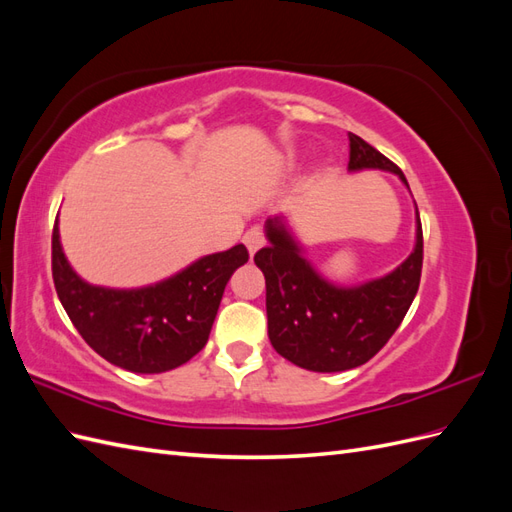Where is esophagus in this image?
Segmentation results:
<instances>
[{"instance_id": "obj_1", "label": "esophagus", "mask_w": 512, "mask_h": 512, "mask_svg": "<svg viewBox=\"0 0 512 512\" xmlns=\"http://www.w3.org/2000/svg\"><path fill=\"white\" fill-rule=\"evenodd\" d=\"M243 243H245L247 250H250V254L254 256L258 247L265 245V230H262L260 226H252V228L247 230L245 235H243Z\"/></svg>"}]
</instances>
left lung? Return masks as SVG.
Segmentation results:
<instances>
[{"label":"left lung","instance_id":"8db88e82","mask_svg":"<svg viewBox=\"0 0 512 512\" xmlns=\"http://www.w3.org/2000/svg\"><path fill=\"white\" fill-rule=\"evenodd\" d=\"M348 170L378 168L404 173L361 136L348 132ZM269 245L256 252L265 273L271 346L309 371H346L367 363L389 342L408 314L421 284L423 228L416 209V243L397 269L359 286H337L314 269L286 228L282 215L265 224Z\"/></svg>","mask_w":512,"mask_h":512}]
</instances>
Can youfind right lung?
Instances as JSON below:
<instances>
[{
	"instance_id": "1",
	"label": "right lung",
	"mask_w": 512,
	"mask_h": 512,
	"mask_svg": "<svg viewBox=\"0 0 512 512\" xmlns=\"http://www.w3.org/2000/svg\"><path fill=\"white\" fill-rule=\"evenodd\" d=\"M247 258L239 243L153 286H91L70 267L53 226V282L68 318L102 359L134 374H162L205 348L230 275Z\"/></svg>"
}]
</instances>
